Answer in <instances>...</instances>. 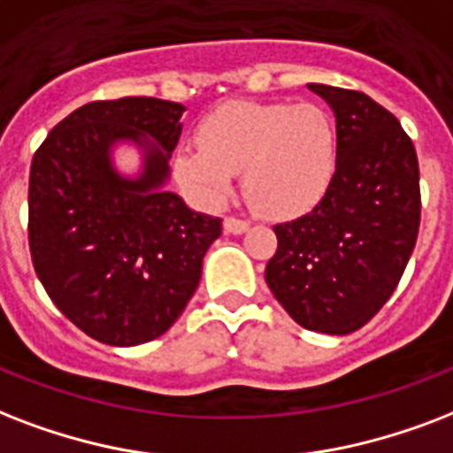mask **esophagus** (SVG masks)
<instances>
[{"label": "esophagus", "instance_id": "obj_1", "mask_svg": "<svg viewBox=\"0 0 453 453\" xmlns=\"http://www.w3.org/2000/svg\"><path fill=\"white\" fill-rule=\"evenodd\" d=\"M248 226L250 224L245 222V219H238V217H226L224 219V231L226 234H243V231H248Z\"/></svg>", "mask_w": 453, "mask_h": 453}]
</instances>
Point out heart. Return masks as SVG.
<instances>
[{"label":"heart","mask_w":453,"mask_h":453,"mask_svg":"<svg viewBox=\"0 0 453 453\" xmlns=\"http://www.w3.org/2000/svg\"><path fill=\"white\" fill-rule=\"evenodd\" d=\"M198 143L172 160L179 184L205 208L222 205L243 177L245 198L266 217L317 208L338 167V127L319 104L229 101L198 127Z\"/></svg>","instance_id":"b5f03b06"}]
</instances>
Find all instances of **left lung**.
I'll use <instances>...</instances> for the list:
<instances>
[{
	"label": "left lung",
	"mask_w": 453,
	"mask_h": 453,
	"mask_svg": "<svg viewBox=\"0 0 453 453\" xmlns=\"http://www.w3.org/2000/svg\"><path fill=\"white\" fill-rule=\"evenodd\" d=\"M310 89L333 108L338 167L310 215L276 224L266 286L307 331L347 335L397 288L420 224L418 157L380 104L328 84Z\"/></svg>",
	"instance_id": "1"
}]
</instances>
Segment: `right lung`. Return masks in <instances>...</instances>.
<instances>
[{
    "label": "right lung",
    "instance_id": "add662e5",
    "mask_svg": "<svg viewBox=\"0 0 453 453\" xmlns=\"http://www.w3.org/2000/svg\"><path fill=\"white\" fill-rule=\"evenodd\" d=\"M184 106L153 96L92 101L63 118L30 167L27 241L51 303L104 345L163 335L201 281L222 219L194 212L165 188ZM144 150L139 178H122L110 153Z\"/></svg>",
    "mask_w": 453,
    "mask_h": 453
}]
</instances>
